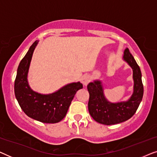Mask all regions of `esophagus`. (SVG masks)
Wrapping results in <instances>:
<instances>
[{
    "instance_id": "1",
    "label": "esophagus",
    "mask_w": 157,
    "mask_h": 157,
    "mask_svg": "<svg viewBox=\"0 0 157 157\" xmlns=\"http://www.w3.org/2000/svg\"><path fill=\"white\" fill-rule=\"evenodd\" d=\"M90 81H91V77L89 75H85V76H83L82 78V83L84 86H87L88 83H89Z\"/></svg>"
}]
</instances>
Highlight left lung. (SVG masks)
Wrapping results in <instances>:
<instances>
[{
	"mask_svg": "<svg viewBox=\"0 0 157 157\" xmlns=\"http://www.w3.org/2000/svg\"><path fill=\"white\" fill-rule=\"evenodd\" d=\"M124 59L132 68L134 81V93L127 101L117 104L109 102L104 95L99 81L89 83L87 86L89 93L88 108L90 115L96 121L104 125H113L129 119L136 113L142 100L144 87L141 70L128 48L124 51Z\"/></svg>",
	"mask_w": 157,
	"mask_h": 157,
	"instance_id": "8db88e82",
	"label": "left lung"
}]
</instances>
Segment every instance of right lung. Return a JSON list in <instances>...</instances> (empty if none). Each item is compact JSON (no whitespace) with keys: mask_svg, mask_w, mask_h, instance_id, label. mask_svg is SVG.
Returning a JSON list of instances; mask_svg holds the SVG:
<instances>
[{"mask_svg":"<svg viewBox=\"0 0 157 157\" xmlns=\"http://www.w3.org/2000/svg\"><path fill=\"white\" fill-rule=\"evenodd\" d=\"M38 42L36 40L32 44L19 63L14 84L15 95L21 109L28 117L43 123H58L66 117L75 94L82 89L83 85L80 82L70 83L48 95L38 94L31 89L27 76L32 55Z\"/></svg>","mask_w":157,"mask_h":157,"instance_id":"obj_1","label":"right lung"}]
</instances>
